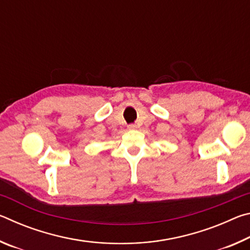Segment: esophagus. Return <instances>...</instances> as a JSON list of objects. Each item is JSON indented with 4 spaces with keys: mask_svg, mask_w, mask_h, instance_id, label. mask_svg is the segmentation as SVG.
<instances>
[{
    "mask_svg": "<svg viewBox=\"0 0 250 250\" xmlns=\"http://www.w3.org/2000/svg\"><path fill=\"white\" fill-rule=\"evenodd\" d=\"M128 129H130V130L131 129H135V125H128Z\"/></svg>",
    "mask_w": 250,
    "mask_h": 250,
    "instance_id": "1",
    "label": "esophagus"
}]
</instances>
